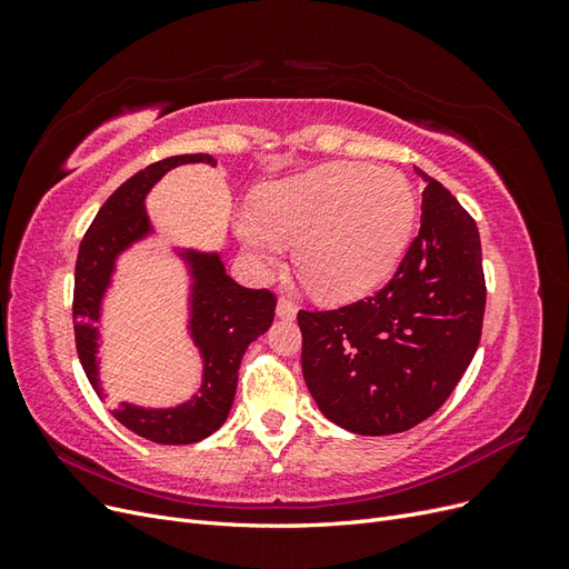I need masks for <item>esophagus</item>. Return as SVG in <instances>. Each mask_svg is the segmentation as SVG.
I'll use <instances>...</instances> for the list:
<instances>
[{"mask_svg":"<svg viewBox=\"0 0 569 569\" xmlns=\"http://www.w3.org/2000/svg\"><path fill=\"white\" fill-rule=\"evenodd\" d=\"M274 313H278L280 320H291V318L297 316V306L291 303L289 299H280V301H278V308H274Z\"/></svg>","mask_w":569,"mask_h":569,"instance_id":"34e87169","label":"esophagus"}]
</instances>
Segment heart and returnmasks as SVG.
I'll use <instances>...</instances> for the list:
<instances>
[{
    "label": "heart",
    "mask_w": 569,
    "mask_h": 569,
    "mask_svg": "<svg viewBox=\"0 0 569 569\" xmlns=\"http://www.w3.org/2000/svg\"><path fill=\"white\" fill-rule=\"evenodd\" d=\"M418 222L410 182L391 168L327 163L274 182L234 218L239 244L261 272L297 244V266L327 301L380 287L403 258Z\"/></svg>",
    "instance_id": "heart-1"
}]
</instances>
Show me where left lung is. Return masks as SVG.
I'll use <instances>...</instances> for the list:
<instances>
[{
	"instance_id": "left-lung-1",
	"label": "left lung",
	"mask_w": 569,
	"mask_h": 569,
	"mask_svg": "<svg viewBox=\"0 0 569 569\" xmlns=\"http://www.w3.org/2000/svg\"><path fill=\"white\" fill-rule=\"evenodd\" d=\"M420 232L366 301L299 311L301 370L327 420L363 437L399 435L449 399L479 347L487 284L479 230L425 170Z\"/></svg>"
}]
</instances>
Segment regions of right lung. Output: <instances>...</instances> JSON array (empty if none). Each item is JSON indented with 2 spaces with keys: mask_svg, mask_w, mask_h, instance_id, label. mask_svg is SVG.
Returning a JSON list of instances; mask_svg holds the SVG:
<instances>
[{
  "mask_svg": "<svg viewBox=\"0 0 569 569\" xmlns=\"http://www.w3.org/2000/svg\"><path fill=\"white\" fill-rule=\"evenodd\" d=\"M184 163L216 166V159L209 153H184L137 170L104 201L80 242L73 289L76 347L82 370L101 401H107V393L99 380V322L118 258L157 234L147 213V194L168 170ZM173 253L182 261L189 280L184 330L201 358V385L178 406L120 403L113 408V418L153 443H194L211 437L228 420L239 363L249 343L272 325L274 297L268 289L237 284L218 251L173 247Z\"/></svg>",
  "mask_w": 569,
  "mask_h": 569,
  "instance_id": "add662e5",
  "label": "right lung"
}]
</instances>
